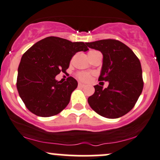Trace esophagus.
Masks as SVG:
<instances>
[{"instance_id": "obj_1", "label": "esophagus", "mask_w": 160, "mask_h": 160, "mask_svg": "<svg viewBox=\"0 0 160 160\" xmlns=\"http://www.w3.org/2000/svg\"><path fill=\"white\" fill-rule=\"evenodd\" d=\"M78 86H80V87H85V85H84V84L81 83V82H79V83H78Z\"/></svg>"}]
</instances>
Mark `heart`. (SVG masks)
<instances>
[{"mask_svg": "<svg viewBox=\"0 0 160 160\" xmlns=\"http://www.w3.org/2000/svg\"><path fill=\"white\" fill-rule=\"evenodd\" d=\"M99 52L96 50H90L89 52H88V56L89 57H91L92 56H93L94 54H96V53H98ZM77 77L80 80L83 82H87L90 80L91 78V74L87 72H84V71H82V72H79L78 74H77Z\"/></svg>", "mask_w": 160, "mask_h": 160, "instance_id": "1", "label": "heart"}]
</instances>
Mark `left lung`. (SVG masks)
Returning <instances> with one entry per match:
<instances>
[{
  "label": "left lung",
  "instance_id": "left-lung-1",
  "mask_svg": "<svg viewBox=\"0 0 160 160\" xmlns=\"http://www.w3.org/2000/svg\"><path fill=\"white\" fill-rule=\"evenodd\" d=\"M103 55L98 81H108V88L94 86L88 103L99 115L109 119L122 117L134 108L142 92L144 82L138 58L129 47L117 40L86 43Z\"/></svg>",
  "mask_w": 160,
  "mask_h": 160
}]
</instances>
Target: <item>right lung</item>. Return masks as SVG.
Returning <instances> with one entry per match:
<instances>
[{"label": "right lung", "mask_w": 160, "mask_h": 160, "mask_svg": "<svg viewBox=\"0 0 160 160\" xmlns=\"http://www.w3.org/2000/svg\"><path fill=\"white\" fill-rule=\"evenodd\" d=\"M88 49L83 42L48 37L24 53L18 68L16 87L29 111L39 117H48L67 107L78 81L69 77L62 83L56 76L66 72L77 52Z\"/></svg>", "instance_id": "add662e5"}]
</instances>
